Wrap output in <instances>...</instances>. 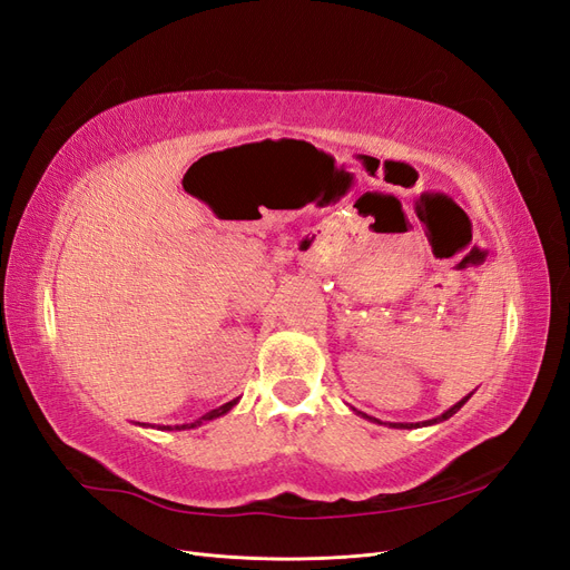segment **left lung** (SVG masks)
I'll return each mask as SVG.
<instances>
[{"label": "left lung", "instance_id": "left-lung-1", "mask_svg": "<svg viewBox=\"0 0 570 570\" xmlns=\"http://www.w3.org/2000/svg\"><path fill=\"white\" fill-rule=\"evenodd\" d=\"M471 396V394H469ZM469 396H463V400L461 402H456L452 409H446L444 413H442V416H438V419H433V421H423V423H390L392 428H419V425H430V423H438V421H446V419H450V416H454V413L465 404V402H469ZM361 413V411H358ZM361 416H366V413H361ZM368 421H375V423H381V421H377V419H371V416H366Z\"/></svg>", "mask_w": 570, "mask_h": 570}]
</instances>
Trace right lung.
Returning <instances> with one entry per match:
<instances>
[{"label":"right lung","mask_w":570,"mask_h":570,"mask_svg":"<svg viewBox=\"0 0 570 570\" xmlns=\"http://www.w3.org/2000/svg\"><path fill=\"white\" fill-rule=\"evenodd\" d=\"M237 404V400H233V402H228V404H223V406H218V409H214V411H209V413H204V416L199 419V421H195V423H187V425H176V430H185V428H197V425H202L204 421H214V419H218V416H223V413H228L233 406ZM168 428V425H166ZM164 428V430H166ZM170 430V428H168Z\"/></svg>","instance_id":"1"}]
</instances>
